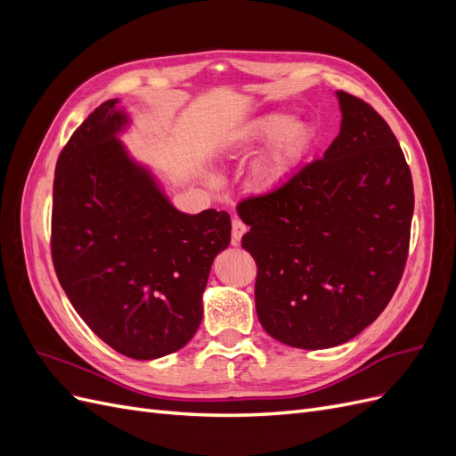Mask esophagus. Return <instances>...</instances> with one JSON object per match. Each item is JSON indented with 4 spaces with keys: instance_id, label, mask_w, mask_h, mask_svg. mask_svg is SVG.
<instances>
[{
    "instance_id": "esophagus-1",
    "label": "esophagus",
    "mask_w": 456,
    "mask_h": 456,
    "mask_svg": "<svg viewBox=\"0 0 456 456\" xmlns=\"http://www.w3.org/2000/svg\"><path fill=\"white\" fill-rule=\"evenodd\" d=\"M247 232V226L241 223V220L236 216L232 220V245H238L243 238V233Z\"/></svg>"
}]
</instances>
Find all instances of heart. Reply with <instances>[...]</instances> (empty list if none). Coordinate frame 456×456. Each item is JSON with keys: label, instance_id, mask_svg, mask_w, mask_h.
Here are the masks:
<instances>
[{"label": "heart", "instance_id": "b5f03b06", "mask_svg": "<svg viewBox=\"0 0 456 456\" xmlns=\"http://www.w3.org/2000/svg\"><path fill=\"white\" fill-rule=\"evenodd\" d=\"M266 146L253 169V184L260 191H273L283 186L308 154L312 127L302 119H289L283 112H268L253 119L233 146L255 150Z\"/></svg>", "mask_w": 456, "mask_h": 456}]
</instances>
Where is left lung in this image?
<instances>
[{
  "mask_svg": "<svg viewBox=\"0 0 456 456\" xmlns=\"http://www.w3.org/2000/svg\"><path fill=\"white\" fill-rule=\"evenodd\" d=\"M340 133L278 190L245 198L241 247L256 262L260 325L287 346H338L402 281L415 209L411 169L375 108L338 91Z\"/></svg>",
  "mask_w": 456,
  "mask_h": 456,
  "instance_id": "8db88e82",
  "label": "left lung"
}]
</instances>
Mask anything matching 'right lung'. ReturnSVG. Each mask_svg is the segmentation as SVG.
I'll return each mask as SVG.
<instances>
[{
  "mask_svg": "<svg viewBox=\"0 0 456 456\" xmlns=\"http://www.w3.org/2000/svg\"><path fill=\"white\" fill-rule=\"evenodd\" d=\"M106 101L62 148L53 183L51 255L93 333L133 360L181 350L201 323L207 278L230 243V215L176 211L116 133Z\"/></svg>",
  "mask_w": 456,
  "mask_h": 456,
  "instance_id": "obj_1",
  "label": "right lung"
}]
</instances>
